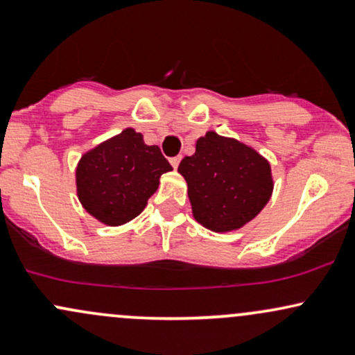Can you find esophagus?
<instances>
[{"label": "esophagus", "instance_id": "obj_1", "mask_svg": "<svg viewBox=\"0 0 355 355\" xmlns=\"http://www.w3.org/2000/svg\"><path fill=\"white\" fill-rule=\"evenodd\" d=\"M180 160H182L180 157H173V158H170V164H172L173 168H177L178 164H180Z\"/></svg>", "mask_w": 355, "mask_h": 355}]
</instances>
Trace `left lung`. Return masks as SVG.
Segmentation results:
<instances>
[{
	"mask_svg": "<svg viewBox=\"0 0 355 355\" xmlns=\"http://www.w3.org/2000/svg\"><path fill=\"white\" fill-rule=\"evenodd\" d=\"M191 215L211 232L242 229L267 205L274 191L270 162L250 145L207 132L195 153L178 165Z\"/></svg>",
	"mask_w": 355,
	"mask_h": 355,
	"instance_id": "left-lung-1",
	"label": "left lung"
}]
</instances>
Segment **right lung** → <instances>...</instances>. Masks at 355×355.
<instances>
[{"label": "right lung", "mask_w": 355, "mask_h": 355, "mask_svg": "<svg viewBox=\"0 0 355 355\" xmlns=\"http://www.w3.org/2000/svg\"><path fill=\"white\" fill-rule=\"evenodd\" d=\"M157 145L128 126L81 155L75 168L76 195L85 210L107 227H120L144 211L170 172Z\"/></svg>", "instance_id": "add662e5"}]
</instances>
